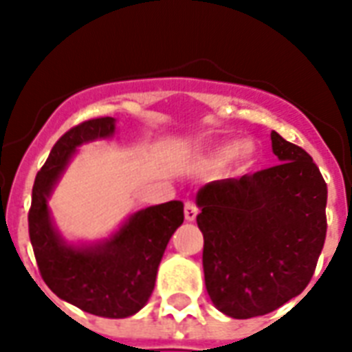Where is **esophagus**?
<instances>
[{
    "label": "esophagus",
    "mask_w": 352,
    "mask_h": 352,
    "mask_svg": "<svg viewBox=\"0 0 352 352\" xmlns=\"http://www.w3.org/2000/svg\"><path fill=\"white\" fill-rule=\"evenodd\" d=\"M197 214H199L197 204L192 203V201H186V203H184V217H186V221H193L195 217H197Z\"/></svg>",
    "instance_id": "obj_1"
}]
</instances>
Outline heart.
Here are the masks:
<instances>
[{
	"label": "heart",
	"mask_w": 352,
	"mask_h": 352,
	"mask_svg": "<svg viewBox=\"0 0 352 352\" xmlns=\"http://www.w3.org/2000/svg\"><path fill=\"white\" fill-rule=\"evenodd\" d=\"M241 160V162H248L254 157V144L252 142H243V144H230V146H225V148H221L214 157V162H223V160L230 159Z\"/></svg>",
	"instance_id": "1"
}]
</instances>
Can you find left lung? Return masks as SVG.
<instances>
[{"label":"left lung","instance_id":"8db88e82","mask_svg":"<svg viewBox=\"0 0 352 352\" xmlns=\"http://www.w3.org/2000/svg\"><path fill=\"white\" fill-rule=\"evenodd\" d=\"M278 166L201 188L204 283L226 316L246 320L301 294L327 234V184L305 149L272 131Z\"/></svg>","mask_w":352,"mask_h":352}]
</instances>
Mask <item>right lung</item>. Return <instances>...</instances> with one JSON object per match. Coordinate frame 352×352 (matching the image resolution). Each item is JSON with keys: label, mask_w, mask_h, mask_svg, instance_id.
<instances>
[{"label": "right lung", "mask_w": 352, "mask_h": 352, "mask_svg": "<svg viewBox=\"0 0 352 352\" xmlns=\"http://www.w3.org/2000/svg\"><path fill=\"white\" fill-rule=\"evenodd\" d=\"M115 131V118L100 117L71 127L58 138L32 186L29 237L49 289L82 311L104 318H127L146 305L168 241L182 225L181 201L149 206L129 217L102 245L67 246L54 232L47 197L76 146Z\"/></svg>", "instance_id": "add662e5"}]
</instances>
